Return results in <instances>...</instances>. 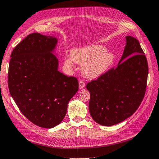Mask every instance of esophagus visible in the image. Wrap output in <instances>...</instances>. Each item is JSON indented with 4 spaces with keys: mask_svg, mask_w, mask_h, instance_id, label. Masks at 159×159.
<instances>
[{
    "mask_svg": "<svg viewBox=\"0 0 159 159\" xmlns=\"http://www.w3.org/2000/svg\"><path fill=\"white\" fill-rule=\"evenodd\" d=\"M79 89H83L85 87V83L83 80H80L79 81Z\"/></svg>",
    "mask_w": 159,
    "mask_h": 159,
    "instance_id": "1",
    "label": "esophagus"
}]
</instances>
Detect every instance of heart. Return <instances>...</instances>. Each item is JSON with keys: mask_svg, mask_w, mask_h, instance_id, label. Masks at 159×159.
<instances>
[{"mask_svg": "<svg viewBox=\"0 0 159 159\" xmlns=\"http://www.w3.org/2000/svg\"><path fill=\"white\" fill-rule=\"evenodd\" d=\"M106 52L104 46L96 44L75 49L71 52L72 58L66 57L65 63L70 67L73 66V61L83 65V75L87 79H94L106 73L114 63V55Z\"/></svg>", "mask_w": 159, "mask_h": 159, "instance_id": "heart-1", "label": "heart"}]
</instances>
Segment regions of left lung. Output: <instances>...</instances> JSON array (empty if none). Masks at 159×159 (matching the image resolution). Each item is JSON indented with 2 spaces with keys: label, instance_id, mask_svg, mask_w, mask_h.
I'll list each match as a JSON object with an SVG mask.
<instances>
[{
  "label": "left lung",
  "instance_id": "left-lung-1",
  "mask_svg": "<svg viewBox=\"0 0 159 159\" xmlns=\"http://www.w3.org/2000/svg\"><path fill=\"white\" fill-rule=\"evenodd\" d=\"M122 57L116 69L90 82L89 111L98 124L111 126L134 114L145 94L148 63L140 43L127 35Z\"/></svg>",
  "mask_w": 159,
  "mask_h": 159
}]
</instances>
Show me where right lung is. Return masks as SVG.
I'll return each mask as SVG.
<instances>
[{
    "label": "right lung",
    "mask_w": 159,
    "mask_h": 159,
    "mask_svg": "<svg viewBox=\"0 0 159 159\" xmlns=\"http://www.w3.org/2000/svg\"><path fill=\"white\" fill-rule=\"evenodd\" d=\"M58 39L39 33L28 35L11 53L8 83L11 96L33 124L53 128L63 121L79 82L58 70L54 55Z\"/></svg>",
    "instance_id": "1"
}]
</instances>
